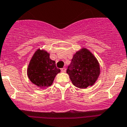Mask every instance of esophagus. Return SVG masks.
I'll return each mask as SVG.
<instances>
[{
	"instance_id": "1",
	"label": "esophagus",
	"mask_w": 127,
	"mask_h": 127,
	"mask_svg": "<svg viewBox=\"0 0 127 127\" xmlns=\"http://www.w3.org/2000/svg\"><path fill=\"white\" fill-rule=\"evenodd\" d=\"M61 72H66V68H63L61 69Z\"/></svg>"
}]
</instances>
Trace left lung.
<instances>
[{
    "instance_id": "1",
    "label": "left lung",
    "mask_w": 127,
    "mask_h": 127,
    "mask_svg": "<svg viewBox=\"0 0 127 127\" xmlns=\"http://www.w3.org/2000/svg\"><path fill=\"white\" fill-rule=\"evenodd\" d=\"M66 73L75 86L83 89L92 86L97 80L100 68L93 54L82 48L74 55Z\"/></svg>"
}]
</instances>
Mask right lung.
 Listing matches in <instances>:
<instances>
[{
	"label": "right lung",
	"instance_id": "obj_1",
	"mask_svg": "<svg viewBox=\"0 0 127 127\" xmlns=\"http://www.w3.org/2000/svg\"><path fill=\"white\" fill-rule=\"evenodd\" d=\"M60 72L61 69L56 67L55 61L50 58V54L40 49L33 55L27 70L31 82L42 88L50 86Z\"/></svg>",
	"mask_w": 127,
	"mask_h": 127
}]
</instances>
